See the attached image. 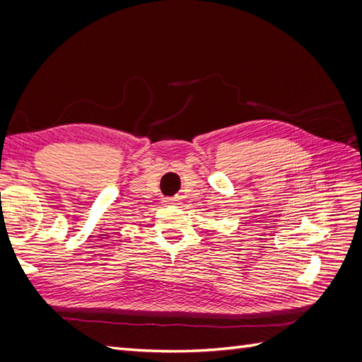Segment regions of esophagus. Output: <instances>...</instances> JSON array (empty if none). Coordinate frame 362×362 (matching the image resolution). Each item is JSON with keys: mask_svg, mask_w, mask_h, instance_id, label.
Listing matches in <instances>:
<instances>
[{"mask_svg": "<svg viewBox=\"0 0 362 362\" xmlns=\"http://www.w3.org/2000/svg\"><path fill=\"white\" fill-rule=\"evenodd\" d=\"M163 204H164V205H177V204H178V199H177V198H175V199H164Z\"/></svg>", "mask_w": 362, "mask_h": 362, "instance_id": "obj_1", "label": "esophagus"}]
</instances>
